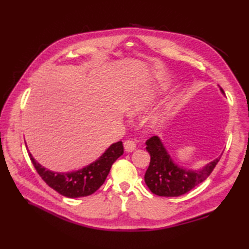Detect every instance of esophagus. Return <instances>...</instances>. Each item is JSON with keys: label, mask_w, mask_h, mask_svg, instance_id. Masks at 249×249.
I'll list each match as a JSON object with an SVG mask.
<instances>
[{"label": "esophagus", "mask_w": 249, "mask_h": 249, "mask_svg": "<svg viewBox=\"0 0 249 249\" xmlns=\"http://www.w3.org/2000/svg\"><path fill=\"white\" fill-rule=\"evenodd\" d=\"M124 149L126 152H133L136 150V143L133 140H126L124 142Z\"/></svg>", "instance_id": "1"}]
</instances>
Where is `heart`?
Instances as JSON below:
<instances>
[{
	"mask_svg": "<svg viewBox=\"0 0 249 249\" xmlns=\"http://www.w3.org/2000/svg\"><path fill=\"white\" fill-rule=\"evenodd\" d=\"M145 103L146 100L143 96L137 97L133 102V106H131V112H138V111H141L144 108Z\"/></svg>",
	"mask_w": 249,
	"mask_h": 249,
	"instance_id": "1",
	"label": "heart"
}]
</instances>
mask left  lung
Listing matches in <instances>:
<instances>
[{
  "label": "left lung",
  "mask_w": 249,
  "mask_h": 249,
  "mask_svg": "<svg viewBox=\"0 0 249 249\" xmlns=\"http://www.w3.org/2000/svg\"><path fill=\"white\" fill-rule=\"evenodd\" d=\"M221 92L224 93L223 89ZM145 144L151 155V161L144 181L151 192L160 197H178L188 193L209 178L220 160L219 156L201 171H189L178 167L172 161L157 136L147 139Z\"/></svg>",
  "instance_id": "left-lung-1"
}]
</instances>
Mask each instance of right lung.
Masks as SVG:
<instances>
[{"mask_svg":"<svg viewBox=\"0 0 249 249\" xmlns=\"http://www.w3.org/2000/svg\"><path fill=\"white\" fill-rule=\"evenodd\" d=\"M124 153L122 141L111 145L96 161L81 170L59 173L50 171L37 162L29 153L37 173L46 184L67 198L87 197L94 194L107 178L113 162Z\"/></svg>","mask_w":249,"mask_h":249,"instance_id":"1","label":"right lung"}]
</instances>
